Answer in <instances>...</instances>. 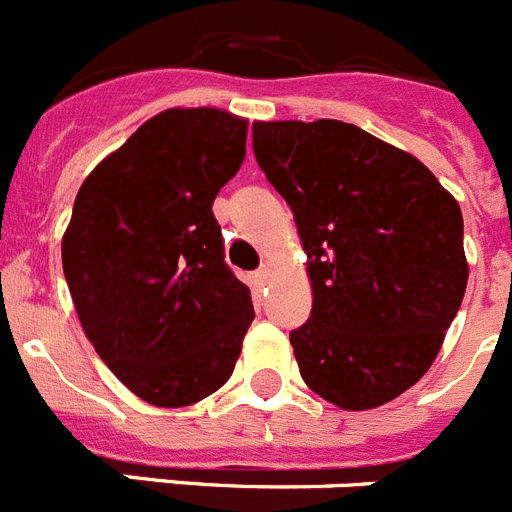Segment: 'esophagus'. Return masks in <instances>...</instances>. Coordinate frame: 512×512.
<instances>
[{
	"mask_svg": "<svg viewBox=\"0 0 512 512\" xmlns=\"http://www.w3.org/2000/svg\"><path fill=\"white\" fill-rule=\"evenodd\" d=\"M270 275H273V270L265 265V268H260L255 275H252V283H255L257 288H265L270 283Z\"/></svg>",
	"mask_w": 512,
	"mask_h": 512,
	"instance_id": "34e87169",
	"label": "esophagus"
}]
</instances>
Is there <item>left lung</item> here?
Here are the masks:
<instances>
[{
    "label": "left lung",
    "mask_w": 512,
    "mask_h": 512,
    "mask_svg": "<svg viewBox=\"0 0 512 512\" xmlns=\"http://www.w3.org/2000/svg\"><path fill=\"white\" fill-rule=\"evenodd\" d=\"M257 164L306 252L301 379L340 410L381 407L433 366L469 281L461 208L417 157L353 123L255 121Z\"/></svg>",
    "instance_id": "left-lung-1"
}]
</instances>
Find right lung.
<instances>
[{
    "label": "right lung",
    "mask_w": 512,
    "mask_h": 512,
    "mask_svg": "<svg viewBox=\"0 0 512 512\" xmlns=\"http://www.w3.org/2000/svg\"><path fill=\"white\" fill-rule=\"evenodd\" d=\"M244 144L239 115L162 110L97 164L74 201L61 262L82 330L154 407H188L221 389L255 319L211 211Z\"/></svg>",
    "instance_id": "right-lung-1"
}]
</instances>
